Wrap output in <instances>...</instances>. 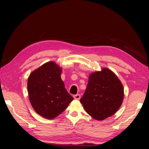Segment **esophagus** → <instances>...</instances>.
<instances>
[{"label": "esophagus", "mask_w": 149, "mask_h": 149, "mask_svg": "<svg viewBox=\"0 0 149 149\" xmlns=\"http://www.w3.org/2000/svg\"><path fill=\"white\" fill-rule=\"evenodd\" d=\"M73 97H74V100H80V98H81V95H80L79 94H76V95H74V96H73Z\"/></svg>", "instance_id": "esophagus-1"}]
</instances>
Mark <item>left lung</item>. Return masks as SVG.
<instances>
[{
	"label": "left lung",
	"instance_id": "8db88e82",
	"mask_svg": "<svg viewBox=\"0 0 149 149\" xmlns=\"http://www.w3.org/2000/svg\"><path fill=\"white\" fill-rule=\"evenodd\" d=\"M124 88L116 75L108 68L91 73L80 102L88 114L102 121L114 115L121 107Z\"/></svg>",
	"mask_w": 149,
	"mask_h": 149
}]
</instances>
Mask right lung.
<instances>
[{
    "mask_svg": "<svg viewBox=\"0 0 149 149\" xmlns=\"http://www.w3.org/2000/svg\"><path fill=\"white\" fill-rule=\"evenodd\" d=\"M61 68L52 61L34 70L28 79L30 103L36 112L45 118L58 116L73 100L61 79Z\"/></svg>",
    "mask_w": 149,
    "mask_h": 149,
    "instance_id": "obj_1",
    "label": "right lung"
}]
</instances>
